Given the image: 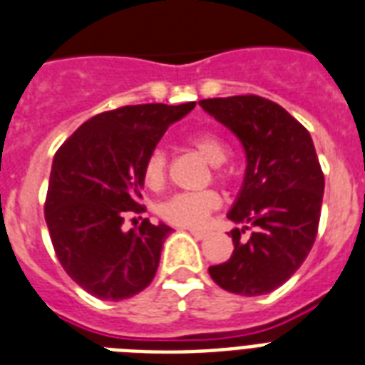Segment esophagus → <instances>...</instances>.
I'll return each instance as SVG.
<instances>
[{"label":"esophagus","instance_id":"esophagus-1","mask_svg":"<svg viewBox=\"0 0 365 365\" xmlns=\"http://www.w3.org/2000/svg\"><path fill=\"white\" fill-rule=\"evenodd\" d=\"M189 233L193 235L195 239H199V240H202L208 237V233H206V231H202V229H189Z\"/></svg>","mask_w":365,"mask_h":365}]
</instances>
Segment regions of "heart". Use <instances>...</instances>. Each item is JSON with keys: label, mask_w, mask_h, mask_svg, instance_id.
<instances>
[{"label": "heart", "mask_w": 365, "mask_h": 365, "mask_svg": "<svg viewBox=\"0 0 365 365\" xmlns=\"http://www.w3.org/2000/svg\"><path fill=\"white\" fill-rule=\"evenodd\" d=\"M189 145L202 155L208 163L214 166V178L223 182L227 180V172L223 170L222 163L229 157L227 143L223 138L212 128H200L189 134ZM166 168H168V155L163 148H155L143 160V182L148 187L157 189L165 183ZM222 199L214 189L205 191H185V193H174L157 206V214L163 222L178 225V227H200L206 222V217L220 206Z\"/></svg>", "instance_id": "obj_1"}]
</instances>
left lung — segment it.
Listing matches in <instances>:
<instances>
[{"label":"left lung","mask_w":365,"mask_h":365,"mask_svg":"<svg viewBox=\"0 0 365 365\" xmlns=\"http://www.w3.org/2000/svg\"><path fill=\"white\" fill-rule=\"evenodd\" d=\"M237 134L246 151V176L227 214L235 250L208 269L220 288L263 295L282 286L301 267L318 233L324 172L305 126L277 102L244 94L199 102ZM250 231L248 240L242 235Z\"/></svg>","instance_id":"8db88e82"}]
</instances>
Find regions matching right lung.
<instances>
[{
  "label": "right lung",
  "instance_id": "add662e5",
  "mask_svg": "<svg viewBox=\"0 0 365 365\" xmlns=\"http://www.w3.org/2000/svg\"><path fill=\"white\" fill-rule=\"evenodd\" d=\"M195 108L140 104L83 123L58 148L45 197V222L60 265L98 299H128L148 288L159 267L168 225L148 217L130 231L125 220L145 212L143 160L166 128Z\"/></svg>",
  "mask_w": 365,
  "mask_h": 365
}]
</instances>
